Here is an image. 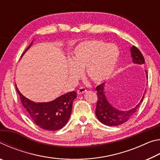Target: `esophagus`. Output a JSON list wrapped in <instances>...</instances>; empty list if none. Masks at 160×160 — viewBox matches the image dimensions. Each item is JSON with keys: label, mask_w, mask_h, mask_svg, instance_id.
I'll return each instance as SVG.
<instances>
[{"label": "esophagus", "mask_w": 160, "mask_h": 160, "mask_svg": "<svg viewBox=\"0 0 160 160\" xmlns=\"http://www.w3.org/2000/svg\"><path fill=\"white\" fill-rule=\"evenodd\" d=\"M86 91H87V90H86L85 88H83V87H81V88H80L79 89H78V91H77V92H78V94H82L85 93Z\"/></svg>", "instance_id": "34e87169"}]
</instances>
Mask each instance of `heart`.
Listing matches in <instances>:
<instances>
[{
  "mask_svg": "<svg viewBox=\"0 0 160 160\" xmlns=\"http://www.w3.org/2000/svg\"><path fill=\"white\" fill-rule=\"evenodd\" d=\"M119 55V49L115 44H107L102 40L83 42L72 51L68 66L69 76L78 78L80 70L85 68L87 78L94 82H102L114 72Z\"/></svg>",
  "mask_w": 160,
  "mask_h": 160,
  "instance_id": "obj_1",
  "label": "heart"
}]
</instances>
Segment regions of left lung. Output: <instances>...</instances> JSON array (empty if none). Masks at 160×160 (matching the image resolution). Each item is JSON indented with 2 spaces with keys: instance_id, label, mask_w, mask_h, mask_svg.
<instances>
[{
  "instance_id": "8db88e82",
  "label": "left lung",
  "mask_w": 160,
  "mask_h": 160,
  "mask_svg": "<svg viewBox=\"0 0 160 160\" xmlns=\"http://www.w3.org/2000/svg\"><path fill=\"white\" fill-rule=\"evenodd\" d=\"M130 51H131L132 63L138 65L145 63L144 57H143L138 48L132 46V47L130 48ZM145 71L146 78L148 79V72L146 70H145ZM104 90L105 82L101 84V85H98L96 88L98 99H97V102L95 113L100 122L109 126H119L128 121L131 118V116L134 114L138 108L139 107L140 104H141L143 99H144V95L145 93V92L143 94L140 102L134 108H132L131 109L127 111H122L116 109L114 107L112 106L107 99Z\"/></svg>"
}]
</instances>
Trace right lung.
<instances>
[{
    "mask_svg": "<svg viewBox=\"0 0 160 160\" xmlns=\"http://www.w3.org/2000/svg\"><path fill=\"white\" fill-rule=\"evenodd\" d=\"M34 40L21 58L30 48ZM15 87L22 104L36 125L47 131H58L66 125L71 114L72 102L77 97V93L75 91L63 94L48 102H34L24 96L18 90L16 84Z\"/></svg>",
    "mask_w": 160,
    "mask_h": 160,
    "instance_id": "obj_1",
    "label": "right lung"
}]
</instances>
